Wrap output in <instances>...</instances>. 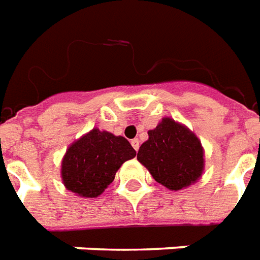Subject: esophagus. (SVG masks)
I'll return each instance as SVG.
<instances>
[{
  "instance_id": "esophagus-1",
  "label": "esophagus",
  "mask_w": 260,
  "mask_h": 260,
  "mask_svg": "<svg viewBox=\"0 0 260 260\" xmlns=\"http://www.w3.org/2000/svg\"><path fill=\"white\" fill-rule=\"evenodd\" d=\"M131 144H132V147H134L135 150L138 151V150H139V140H138V139H134V140L131 142Z\"/></svg>"
}]
</instances>
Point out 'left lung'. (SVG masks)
I'll list each match as a JSON object with an SVG mask.
<instances>
[{"label":"left lung","instance_id":"8db88e82","mask_svg":"<svg viewBox=\"0 0 260 260\" xmlns=\"http://www.w3.org/2000/svg\"><path fill=\"white\" fill-rule=\"evenodd\" d=\"M156 183L172 191L195 183L203 172V148L195 135L172 120L164 118L138 152Z\"/></svg>","mask_w":260,"mask_h":260}]
</instances>
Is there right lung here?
<instances>
[{"label":"right lung","mask_w":260,"mask_h":260,"mask_svg":"<svg viewBox=\"0 0 260 260\" xmlns=\"http://www.w3.org/2000/svg\"><path fill=\"white\" fill-rule=\"evenodd\" d=\"M135 155L125 138L92 129L68 148L62 159V181L77 195L96 198L113 183L118 168Z\"/></svg>","instance_id":"obj_1"}]
</instances>
